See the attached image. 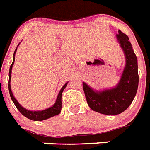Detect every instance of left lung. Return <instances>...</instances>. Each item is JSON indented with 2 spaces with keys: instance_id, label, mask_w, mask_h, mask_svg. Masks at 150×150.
<instances>
[{
  "instance_id": "obj_1",
  "label": "left lung",
  "mask_w": 150,
  "mask_h": 150,
  "mask_svg": "<svg viewBox=\"0 0 150 150\" xmlns=\"http://www.w3.org/2000/svg\"><path fill=\"white\" fill-rule=\"evenodd\" d=\"M117 38L126 56L125 69L117 86L96 92L83 82L85 98L91 109L107 115H117L127 110L136 96L139 84L137 59L129 37L118 30Z\"/></svg>"
}]
</instances>
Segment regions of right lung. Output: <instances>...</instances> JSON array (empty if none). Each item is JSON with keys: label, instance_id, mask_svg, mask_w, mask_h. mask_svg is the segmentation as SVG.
<instances>
[{"label": "right lung", "instance_id": "obj_1", "mask_svg": "<svg viewBox=\"0 0 150 150\" xmlns=\"http://www.w3.org/2000/svg\"><path fill=\"white\" fill-rule=\"evenodd\" d=\"M17 51V49L15 50L14 53H13V62L11 64V67H10V71H9V82H8V88H9V92H10V95H11V98L13 100V104H15L16 108H17V110L21 112L23 115L27 117L30 120H35V121H41V120H46L48 118L52 117L53 116L58 115V114H60L62 110V93L63 91V90L65 89V88L67 85V83L64 85V86L62 88V89L60 90L59 93L58 94L57 99H56V101L55 103L53 106L51 107V108L46 109V110H43L42 111H30V110H26L25 108H23V107L21 106V104H19L17 101V100L15 99V98L13 97V94H12V91H11V70H12V66L13 65V62H14L15 60V52Z\"/></svg>", "mask_w": 150, "mask_h": 150}]
</instances>
